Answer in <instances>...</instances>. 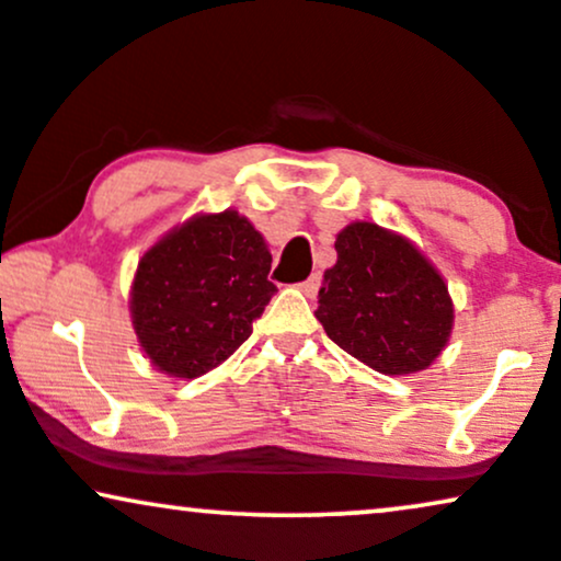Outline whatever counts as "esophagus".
I'll return each instance as SVG.
<instances>
[{"label":"esophagus","instance_id":"1","mask_svg":"<svg viewBox=\"0 0 561 561\" xmlns=\"http://www.w3.org/2000/svg\"><path fill=\"white\" fill-rule=\"evenodd\" d=\"M318 287H321V274H313V276H308L305 282H300V289L305 297H316Z\"/></svg>","mask_w":561,"mask_h":561}]
</instances>
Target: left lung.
<instances>
[{
  "mask_svg": "<svg viewBox=\"0 0 561 561\" xmlns=\"http://www.w3.org/2000/svg\"><path fill=\"white\" fill-rule=\"evenodd\" d=\"M323 272L316 318L333 344L382 375L427 370L453 331V300L435 264L399 232L346 225Z\"/></svg>",
  "mask_w": 561,
  "mask_h": 561,
  "instance_id": "1",
  "label": "left lung"
}]
</instances>
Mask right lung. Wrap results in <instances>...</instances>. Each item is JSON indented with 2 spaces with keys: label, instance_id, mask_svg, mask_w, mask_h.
Listing matches in <instances>:
<instances>
[{
  "label": "right lung",
  "instance_id": "1",
  "mask_svg": "<svg viewBox=\"0 0 561 561\" xmlns=\"http://www.w3.org/2000/svg\"><path fill=\"white\" fill-rule=\"evenodd\" d=\"M268 268L264 236L236 209L194 215L147 248L129 313L152 367L191 380L222 365L276 293Z\"/></svg>",
  "mask_w": 561,
  "mask_h": 561
}]
</instances>
